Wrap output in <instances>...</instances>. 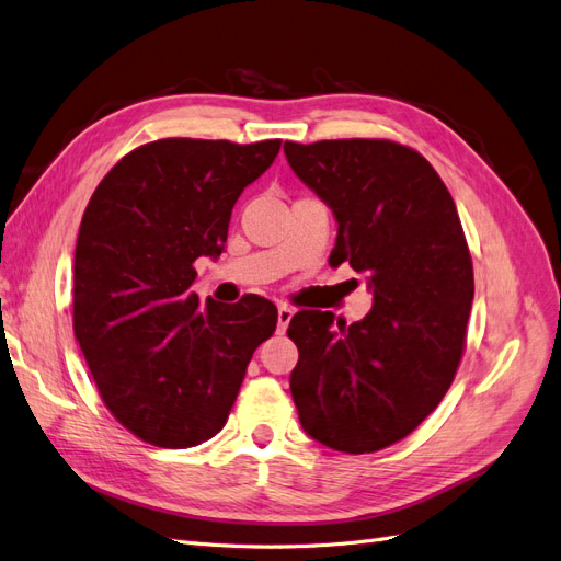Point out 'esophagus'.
Segmentation results:
<instances>
[{
  "instance_id": "1",
  "label": "esophagus",
  "mask_w": 561,
  "mask_h": 561,
  "mask_svg": "<svg viewBox=\"0 0 561 561\" xmlns=\"http://www.w3.org/2000/svg\"><path fill=\"white\" fill-rule=\"evenodd\" d=\"M295 316V309L293 307H285V304H280L278 307V332H285L287 325H290V320Z\"/></svg>"
}]
</instances>
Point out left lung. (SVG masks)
Wrapping results in <instances>:
<instances>
[{"label":"left lung","mask_w":561,"mask_h":561,"mask_svg":"<svg viewBox=\"0 0 561 561\" xmlns=\"http://www.w3.org/2000/svg\"><path fill=\"white\" fill-rule=\"evenodd\" d=\"M297 178L332 208V264L365 271L375 307L353 325L299 311L287 336L301 428L330 449L400 443L449 390L466 351L472 260L454 198L416 149L351 138L285 142Z\"/></svg>","instance_id":"8db88e82"}]
</instances>
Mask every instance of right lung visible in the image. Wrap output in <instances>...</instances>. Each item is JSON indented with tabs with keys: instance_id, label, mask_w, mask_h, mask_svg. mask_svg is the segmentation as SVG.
<instances>
[{
	"instance_id": "add662e5",
	"label": "right lung",
	"mask_w": 561,
	"mask_h": 561,
	"mask_svg": "<svg viewBox=\"0 0 561 561\" xmlns=\"http://www.w3.org/2000/svg\"><path fill=\"white\" fill-rule=\"evenodd\" d=\"M280 140L163 138L135 147L98 184L75 250V334L100 398L126 431L163 449L225 428L254 348L276 332L264 297L198 301V257H219L233 203Z\"/></svg>"
}]
</instances>
